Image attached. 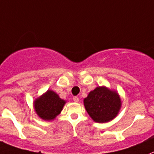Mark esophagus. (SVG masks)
Here are the masks:
<instances>
[{"mask_svg": "<svg viewBox=\"0 0 154 154\" xmlns=\"http://www.w3.org/2000/svg\"><path fill=\"white\" fill-rule=\"evenodd\" d=\"M73 100L75 101V102H79V97H77V96H74V97H73Z\"/></svg>", "mask_w": 154, "mask_h": 154, "instance_id": "obj_1", "label": "esophagus"}]
</instances>
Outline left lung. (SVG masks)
Listing matches in <instances>:
<instances>
[{"label": "left lung", "instance_id": "8db88e82", "mask_svg": "<svg viewBox=\"0 0 154 154\" xmlns=\"http://www.w3.org/2000/svg\"><path fill=\"white\" fill-rule=\"evenodd\" d=\"M83 103L89 116L98 123L108 122L114 119L121 106L119 95L105 87H98L91 91Z\"/></svg>", "mask_w": 154, "mask_h": 154}]
</instances>
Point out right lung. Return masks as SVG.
Listing matches in <instances>:
<instances>
[{
    "label": "right lung",
    "mask_w": 154,
    "mask_h": 154,
    "mask_svg": "<svg viewBox=\"0 0 154 154\" xmlns=\"http://www.w3.org/2000/svg\"><path fill=\"white\" fill-rule=\"evenodd\" d=\"M65 103L54 91L49 90L34 101V108L42 119L51 120L61 112Z\"/></svg>",
    "instance_id": "obj_1"
}]
</instances>
